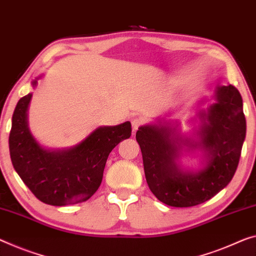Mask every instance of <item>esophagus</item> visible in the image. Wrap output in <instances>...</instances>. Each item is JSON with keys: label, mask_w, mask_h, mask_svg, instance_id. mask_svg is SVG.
<instances>
[{"label": "esophagus", "mask_w": 256, "mask_h": 256, "mask_svg": "<svg viewBox=\"0 0 256 256\" xmlns=\"http://www.w3.org/2000/svg\"><path fill=\"white\" fill-rule=\"evenodd\" d=\"M142 124H143V118H140V116L134 118V119L132 120V126L134 130H137Z\"/></svg>", "instance_id": "1"}]
</instances>
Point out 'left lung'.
<instances>
[{
  "label": "left lung",
  "mask_w": 256,
  "mask_h": 256,
  "mask_svg": "<svg viewBox=\"0 0 256 256\" xmlns=\"http://www.w3.org/2000/svg\"><path fill=\"white\" fill-rule=\"evenodd\" d=\"M216 102L200 112L196 138L180 137L166 121L138 128L136 140L152 194L172 207H192L218 194L232 180L246 136L242 98L232 84L215 90ZM183 147L202 150L206 164L200 171H183L178 159Z\"/></svg>",
  "instance_id": "8db88e82"
}]
</instances>
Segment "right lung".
<instances>
[{"label":"right lung","instance_id":"add662e5","mask_svg":"<svg viewBox=\"0 0 256 256\" xmlns=\"http://www.w3.org/2000/svg\"><path fill=\"white\" fill-rule=\"evenodd\" d=\"M36 84L38 78L32 82L33 87ZM30 98L32 94L22 97L12 116L9 148L14 168L42 202L65 206L86 202L100 186L110 152L130 137V122L98 127L73 148L48 150L28 129Z\"/></svg>","mask_w":256,"mask_h":256}]
</instances>
